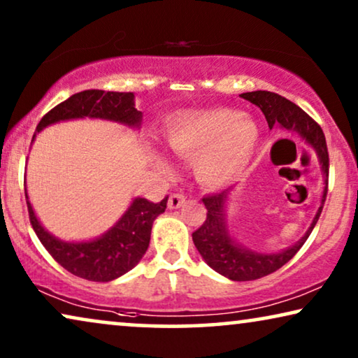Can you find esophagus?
Returning a JSON list of instances; mask_svg holds the SVG:
<instances>
[{
	"label": "esophagus",
	"instance_id": "esophagus-1",
	"mask_svg": "<svg viewBox=\"0 0 358 358\" xmlns=\"http://www.w3.org/2000/svg\"><path fill=\"white\" fill-rule=\"evenodd\" d=\"M185 202V197L182 194H173L168 200V207L171 210H176V208H180Z\"/></svg>",
	"mask_w": 358,
	"mask_h": 358
}]
</instances>
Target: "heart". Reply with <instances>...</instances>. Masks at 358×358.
Returning <instances> with one entry per match:
<instances>
[{"label": "heart", "instance_id": "1", "mask_svg": "<svg viewBox=\"0 0 358 358\" xmlns=\"http://www.w3.org/2000/svg\"><path fill=\"white\" fill-rule=\"evenodd\" d=\"M261 130L251 115L228 107L184 110L164 129V141L180 158L192 161L195 179L205 187H222L251 163ZM159 168L168 163L156 156Z\"/></svg>", "mask_w": 358, "mask_h": 358}]
</instances>
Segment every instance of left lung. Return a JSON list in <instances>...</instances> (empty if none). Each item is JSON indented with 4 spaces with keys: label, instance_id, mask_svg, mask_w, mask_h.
<instances>
[{
    "label": "left lung",
    "instance_id": "left-lung-1",
    "mask_svg": "<svg viewBox=\"0 0 358 358\" xmlns=\"http://www.w3.org/2000/svg\"><path fill=\"white\" fill-rule=\"evenodd\" d=\"M243 99L252 102L266 115L268 129H278L282 131H295L316 151L317 161H320L322 179H324V190H322L321 205L313 218L310 228L298 239L295 244L288 246L278 252H259L251 248L243 246L238 243L228 229L227 208L229 197L234 187H229L220 194L203 197L202 202L207 208V218L202 227L192 234L194 244L203 257V261L213 268L215 272L222 273L223 277L234 282L256 280V278L266 277L268 273L275 272L277 268L290 261L300 248L310 236L313 228L320 218L322 205H324L327 194V173H329V155H327L326 138L321 127L301 110L296 104L285 97L275 94L271 91H252L239 94Z\"/></svg>",
    "mask_w": 358,
    "mask_h": 358
}]
</instances>
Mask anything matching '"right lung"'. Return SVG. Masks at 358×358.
<instances>
[{
  "label": "right lung",
  "mask_w": 358,
  "mask_h": 358,
  "mask_svg": "<svg viewBox=\"0 0 358 358\" xmlns=\"http://www.w3.org/2000/svg\"><path fill=\"white\" fill-rule=\"evenodd\" d=\"M75 119H99L125 125L138 130L143 114L135 109L134 92H114L101 90H87L68 97L65 102L43 115L38 122L32 141L37 134L48 125L63 120ZM29 218L37 238L50 256L63 268L73 275L91 282H110L131 271L145 256L150 246L151 227L158 215L166 210L168 197L159 203L136 197L129 208L117 220L114 227L106 233L87 241H63L47 231L38 222L26 192Z\"/></svg>",
  "instance_id": "add662e5"
}]
</instances>
